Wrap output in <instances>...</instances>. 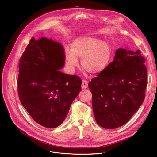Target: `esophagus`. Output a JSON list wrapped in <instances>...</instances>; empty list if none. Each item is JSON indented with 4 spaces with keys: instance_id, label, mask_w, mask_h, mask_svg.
Masks as SVG:
<instances>
[{
    "instance_id": "34e87169",
    "label": "esophagus",
    "mask_w": 157,
    "mask_h": 157,
    "mask_svg": "<svg viewBox=\"0 0 157 157\" xmlns=\"http://www.w3.org/2000/svg\"><path fill=\"white\" fill-rule=\"evenodd\" d=\"M87 87H88V81L86 80L82 81V85H81L82 89H86Z\"/></svg>"
}]
</instances>
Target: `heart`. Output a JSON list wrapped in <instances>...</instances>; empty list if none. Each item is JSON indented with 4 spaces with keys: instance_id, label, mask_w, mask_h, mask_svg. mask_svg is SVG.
Wrapping results in <instances>:
<instances>
[{
    "instance_id": "1",
    "label": "heart",
    "mask_w": 157,
    "mask_h": 157,
    "mask_svg": "<svg viewBox=\"0 0 157 157\" xmlns=\"http://www.w3.org/2000/svg\"><path fill=\"white\" fill-rule=\"evenodd\" d=\"M112 54V48L108 41H102L92 36H83L74 40L71 52H66L65 60L71 71L78 67V59H80L85 70L92 74H98L108 67Z\"/></svg>"
}]
</instances>
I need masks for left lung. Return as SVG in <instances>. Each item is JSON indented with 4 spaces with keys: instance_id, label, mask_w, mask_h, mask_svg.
<instances>
[{
    "instance_id": "8db88e82",
    "label": "left lung",
    "mask_w": 157,
    "mask_h": 157,
    "mask_svg": "<svg viewBox=\"0 0 157 157\" xmlns=\"http://www.w3.org/2000/svg\"><path fill=\"white\" fill-rule=\"evenodd\" d=\"M144 62L139 50L118 48L113 62L90 82L98 125L107 129L118 128L137 111L144 100L147 84Z\"/></svg>"
}]
</instances>
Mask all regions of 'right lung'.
Listing matches in <instances>:
<instances>
[{"label":"right lung","mask_w":157,"mask_h":157,"mask_svg":"<svg viewBox=\"0 0 157 157\" xmlns=\"http://www.w3.org/2000/svg\"><path fill=\"white\" fill-rule=\"evenodd\" d=\"M65 60L63 46L52 39L33 37L19 63L18 92L31 117L46 128L65 120L81 89V79L60 71Z\"/></svg>","instance_id":"add662e5"}]
</instances>
